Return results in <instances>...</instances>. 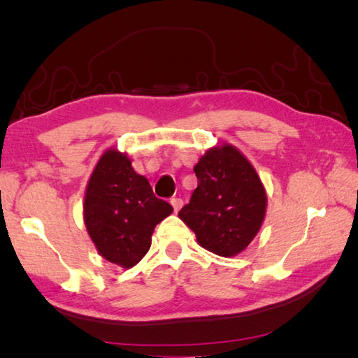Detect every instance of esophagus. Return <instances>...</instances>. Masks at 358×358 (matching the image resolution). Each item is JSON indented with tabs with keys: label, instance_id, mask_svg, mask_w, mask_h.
<instances>
[{
	"label": "esophagus",
	"instance_id": "34e87169",
	"mask_svg": "<svg viewBox=\"0 0 358 358\" xmlns=\"http://www.w3.org/2000/svg\"><path fill=\"white\" fill-rule=\"evenodd\" d=\"M171 206H173V209H174V212H179V209L182 208V204H184V201L180 198H171Z\"/></svg>",
	"mask_w": 358,
	"mask_h": 358
}]
</instances>
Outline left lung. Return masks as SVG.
<instances>
[{
  "label": "left lung",
  "instance_id": "8db88e82",
  "mask_svg": "<svg viewBox=\"0 0 358 358\" xmlns=\"http://www.w3.org/2000/svg\"><path fill=\"white\" fill-rule=\"evenodd\" d=\"M198 187L179 218L203 248L218 256L243 252L266 217V190L256 169L239 150L223 144L206 152L193 168Z\"/></svg>",
  "mask_w": 358,
  "mask_h": 358
}]
</instances>
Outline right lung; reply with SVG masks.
I'll list each match as a JSON object with an SVG mask.
<instances>
[{"instance_id": "add662e5", "label": "right lung", "mask_w": 358, "mask_h": 358, "mask_svg": "<svg viewBox=\"0 0 358 358\" xmlns=\"http://www.w3.org/2000/svg\"><path fill=\"white\" fill-rule=\"evenodd\" d=\"M85 224L97 252L121 267H134L150 247V236L171 204L157 198L129 157L106 150L91 174L83 206Z\"/></svg>"}]
</instances>
